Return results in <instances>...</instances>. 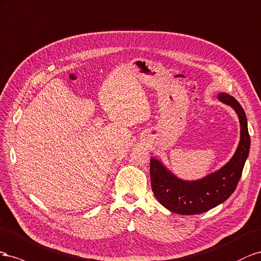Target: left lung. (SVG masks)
<instances>
[{"label": "left lung", "instance_id": "8db88e82", "mask_svg": "<svg viewBox=\"0 0 261 261\" xmlns=\"http://www.w3.org/2000/svg\"><path fill=\"white\" fill-rule=\"evenodd\" d=\"M218 98L236 111L241 124L240 143L233 158L224 166L201 179L182 180L161 161L151 159L152 190L159 202L170 212L191 215L209 211L228 199L241 179L250 147L246 114L241 103L230 95L220 93Z\"/></svg>", "mask_w": 261, "mask_h": 261}]
</instances>
